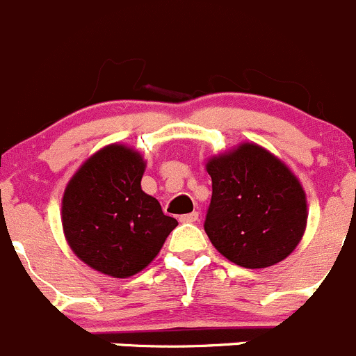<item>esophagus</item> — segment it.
Returning <instances> with one entry per match:
<instances>
[{
    "label": "esophagus",
    "mask_w": 356,
    "mask_h": 356,
    "mask_svg": "<svg viewBox=\"0 0 356 356\" xmlns=\"http://www.w3.org/2000/svg\"><path fill=\"white\" fill-rule=\"evenodd\" d=\"M198 211H191V213H186V215H181V218L179 220L184 222V224H195L196 220H198Z\"/></svg>",
    "instance_id": "obj_1"
}]
</instances>
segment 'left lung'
<instances>
[{
	"label": "left lung",
	"instance_id": "left-lung-1",
	"mask_svg": "<svg viewBox=\"0 0 356 356\" xmlns=\"http://www.w3.org/2000/svg\"><path fill=\"white\" fill-rule=\"evenodd\" d=\"M204 232L229 261L265 268L289 257L307 229V195L284 161L254 143L207 161Z\"/></svg>",
	"mask_w": 356,
	"mask_h": 356
}]
</instances>
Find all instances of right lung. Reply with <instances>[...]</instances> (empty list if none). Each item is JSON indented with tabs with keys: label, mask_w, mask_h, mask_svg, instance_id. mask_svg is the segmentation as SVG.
<instances>
[{
	"label": "right lung",
	"mask_w": 356,
	"mask_h": 356,
	"mask_svg": "<svg viewBox=\"0 0 356 356\" xmlns=\"http://www.w3.org/2000/svg\"><path fill=\"white\" fill-rule=\"evenodd\" d=\"M146 161L125 145H108L84 161L62 200L68 246L95 270L131 277L160 253L177 220L141 189Z\"/></svg>",
	"instance_id": "add662e5"
}]
</instances>
